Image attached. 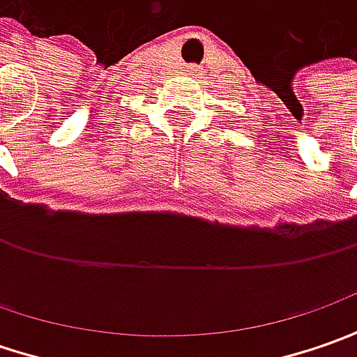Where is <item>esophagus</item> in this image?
I'll list each match as a JSON object with an SVG mask.
<instances>
[{
    "mask_svg": "<svg viewBox=\"0 0 357 357\" xmlns=\"http://www.w3.org/2000/svg\"><path fill=\"white\" fill-rule=\"evenodd\" d=\"M190 71H195V69H192V67H190Z\"/></svg>",
    "mask_w": 357,
    "mask_h": 357,
    "instance_id": "34e87169",
    "label": "esophagus"
}]
</instances>
